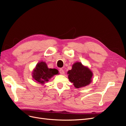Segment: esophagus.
<instances>
[{"mask_svg": "<svg viewBox=\"0 0 126 126\" xmlns=\"http://www.w3.org/2000/svg\"><path fill=\"white\" fill-rule=\"evenodd\" d=\"M59 71V72H60V74H62V75L64 74V71L63 69H60Z\"/></svg>", "mask_w": 126, "mask_h": 126, "instance_id": "obj_1", "label": "esophagus"}]
</instances>
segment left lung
<instances>
[{"instance_id": "1", "label": "left lung", "mask_w": 126, "mask_h": 126, "mask_svg": "<svg viewBox=\"0 0 126 126\" xmlns=\"http://www.w3.org/2000/svg\"><path fill=\"white\" fill-rule=\"evenodd\" d=\"M68 78L74 86L79 88L86 86L91 82L93 73L88 68L83 66L81 63H76L72 69L68 71Z\"/></svg>"}]
</instances>
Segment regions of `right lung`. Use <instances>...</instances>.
<instances>
[{"label": "right lung", "instance_id": "obj_1", "mask_svg": "<svg viewBox=\"0 0 126 126\" xmlns=\"http://www.w3.org/2000/svg\"><path fill=\"white\" fill-rule=\"evenodd\" d=\"M58 74L56 69H51L48 68L47 64L45 62H40L37 63L36 67L33 72V78L35 80L40 83H45L48 81L53 76Z\"/></svg>", "mask_w": 126, "mask_h": 126}]
</instances>
